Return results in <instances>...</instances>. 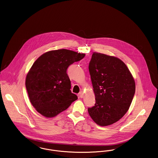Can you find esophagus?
<instances>
[{
    "label": "esophagus",
    "mask_w": 158,
    "mask_h": 158,
    "mask_svg": "<svg viewBox=\"0 0 158 158\" xmlns=\"http://www.w3.org/2000/svg\"><path fill=\"white\" fill-rule=\"evenodd\" d=\"M79 96L81 97V98H83L84 97V93L82 91H81L80 93H79Z\"/></svg>",
    "instance_id": "34e87169"
}]
</instances>
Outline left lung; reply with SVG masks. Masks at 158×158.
I'll return each mask as SVG.
<instances>
[{
    "instance_id": "1",
    "label": "left lung",
    "mask_w": 158,
    "mask_h": 158,
    "mask_svg": "<svg viewBox=\"0 0 158 158\" xmlns=\"http://www.w3.org/2000/svg\"><path fill=\"white\" fill-rule=\"evenodd\" d=\"M89 69L96 97L94 106L88 109L89 115L100 126L114 123L131 106L135 80L126 65L113 56L94 52Z\"/></svg>"
}]
</instances>
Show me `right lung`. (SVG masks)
Returning <instances> with one entry per match:
<instances>
[{"mask_svg":"<svg viewBox=\"0 0 158 158\" xmlns=\"http://www.w3.org/2000/svg\"><path fill=\"white\" fill-rule=\"evenodd\" d=\"M85 55L61 49L47 52L34 62L27 73L25 85L30 102L43 116H56L77 100L70 90L67 69Z\"/></svg>","mask_w":158,"mask_h":158,"instance_id":"right-lung-1","label":"right lung"}]
</instances>
